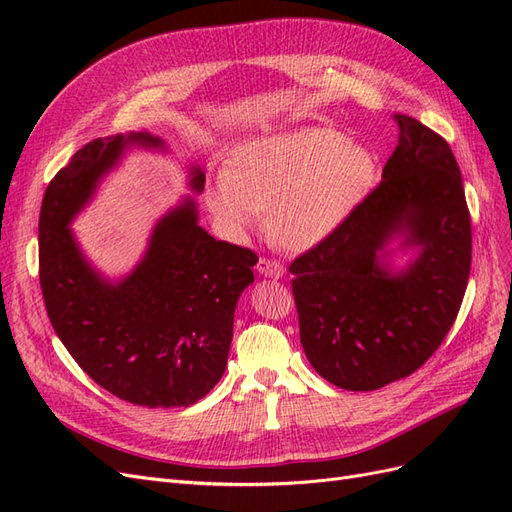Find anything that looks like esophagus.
I'll use <instances>...</instances> for the list:
<instances>
[{
    "label": "esophagus",
    "mask_w": 512,
    "mask_h": 512,
    "mask_svg": "<svg viewBox=\"0 0 512 512\" xmlns=\"http://www.w3.org/2000/svg\"><path fill=\"white\" fill-rule=\"evenodd\" d=\"M258 273L265 275V277H271V280H280V277L284 275V265H280L277 260H269V258H260L258 265H256Z\"/></svg>",
    "instance_id": "34e87169"
}]
</instances>
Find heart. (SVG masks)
<instances>
[{"mask_svg": "<svg viewBox=\"0 0 512 512\" xmlns=\"http://www.w3.org/2000/svg\"><path fill=\"white\" fill-rule=\"evenodd\" d=\"M378 179L369 147L327 126L265 134L235 147L207 190L213 218L230 237L262 220L288 250H309L342 226Z\"/></svg>", "mask_w": 512, "mask_h": 512, "instance_id": "obj_1", "label": "heart"}]
</instances>
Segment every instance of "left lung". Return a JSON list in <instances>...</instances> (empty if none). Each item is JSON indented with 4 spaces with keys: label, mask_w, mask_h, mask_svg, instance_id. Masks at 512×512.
I'll return each mask as SVG.
<instances>
[{
    "label": "left lung",
    "mask_w": 512,
    "mask_h": 512,
    "mask_svg": "<svg viewBox=\"0 0 512 512\" xmlns=\"http://www.w3.org/2000/svg\"><path fill=\"white\" fill-rule=\"evenodd\" d=\"M382 181L350 218L290 265L307 361L346 391L410 376L451 331L472 260L470 213L451 147L395 115ZM397 251L410 253L404 268Z\"/></svg>",
    "instance_id": "8db88e82"
}]
</instances>
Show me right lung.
<instances>
[{
	"instance_id": "add662e5",
	"label": "right lung",
	"mask_w": 512,
	"mask_h": 512,
	"mask_svg": "<svg viewBox=\"0 0 512 512\" xmlns=\"http://www.w3.org/2000/svg\"><path fill=\"white\" fill-rule=\"evenodd\" d=\"M130 149L166 151L160 136L128 132L96 138L55 175L42 198L40 286L53 329L85 374L115 397L145 408H188L220 382L241 292L258 256L215 241L183 196L153 226L136 267L111 280L72 232L102 179ZM200 194L205 173L188 166Z\"/></svg>"
}]
</instances>
